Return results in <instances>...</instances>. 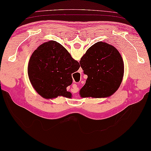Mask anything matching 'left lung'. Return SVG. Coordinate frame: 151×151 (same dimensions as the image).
I'll use <instances>...</instances> for the list:
<instances>
[{
    "label": "left lung",
    "instance_id": "1",
    "mask_svg": "<svg viewBox=\"0 0 151 151\" xmlns=\"http://www.w3.org/2000/svg\"><path fill=\"white\" fill-rule=\"evenodd\" d=\"M80 66L88 76L80 89L81 97H106L119 88L124 75V63L121 54L106 42L95 43L81 58Z\"/></svg>",
    "mask_w": 151,
    "mask_h": 151
}]
</instances>
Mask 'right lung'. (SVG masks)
I'll list each match as a JSON object with an SVG mask.
<instances>
[{
	"label": "right lung",
	"instance_id": "1",
	"mask_svg": "<svg viewBox=\"0 0 151 151\" xmlns=\"http://www.w3.org/2000/svg\"><path fill=\"white\" fill-rule=\"evenodd\" d=\"M80 67L62 45L50 41L39 45L30 56L28 78L35 90L43 97L70 98L71 93L67 91V87L73 82L71 74Z\"/></svg>",
	"mask_w": 151,
	"mask_h": 151
}]
</instances>
